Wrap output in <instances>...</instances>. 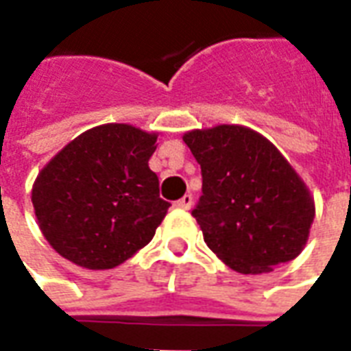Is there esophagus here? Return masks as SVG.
Returning a JSON list of instances; mask_svg holds the SVG:
<instances>
[{
    "label": "esophagus",
    "instance_id": "34e87169",
    "mask_svg": "<svg viewBox=\"0 0 351 351\" xmlns=\"http://www.w3.org/2000/svg\"><path fill=\"white\" fill-rule=\"evenodd\" d=\"M191 205H193V195L191 193H186L184 197H180L175 203L176 208H184V210H190Z\"/></svg>",
    "mask_w": 351,
    "mask_h": 351
}]
</instances>
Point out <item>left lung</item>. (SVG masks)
Returning <instances> with one entry per match:
<instances>
[{
    "instance_id": "1",
    "label": "left lung",
    "mask_w": 351,
    "mask_h": 351,
    "mask_svg": "<svg viewBox=\"0 0 351 351\" xmlns=\"http://www.w3.org/2000/svg\"><path fill=\"white\" fill-rule=\"evenodd\" d=\"M201 165L193 218L206 246L241 274L271 272L308 241L314 197L291 163L258 131L220 123L182 135Z\"/></svg>"
}]
</instances>
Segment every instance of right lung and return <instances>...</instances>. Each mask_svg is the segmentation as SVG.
I'll return each instance as SVG.
<instances>
[{
    "mask_svg": "<svg viewBox=\"0 0 351 351\" xmlns=\"http://www.w3.org/2000/svg\"><path fill=\"white\" fill-rule=\"evenodd\" d=\"M156 131L101 123L80 133L39 171L32 188L43 237L71 263L105 271L152 241L169 210L148 167Z\"/></svg>",
    "mask_w": 351,
    "mask_h": 351,
    "instance_id": "obj_1",
    "label": "right lung"
}]
</instances>
